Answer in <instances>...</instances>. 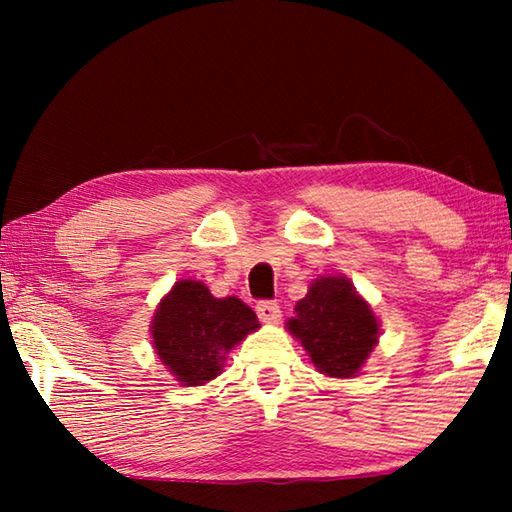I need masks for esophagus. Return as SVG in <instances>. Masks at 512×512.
I'll return each mask as SVG.
<instances>
[{
  "instance_id": "esophagus-1",
  "label": "esophagus",
  "mask_w": 512,
  "mask_h": 512,
  "mask_svg": "<svg viewBox=\"0 0 512 512\" xmlns=\"http://www.w3.org/2000/svg\"><path fill=\"white\" fill-rule=\"evenodd\" d=\"M255 311H257V316H259V320H262V323H277V320H280V314H282L280 305H277L275 300H259Z\"/></svg>"
}]
</instances>
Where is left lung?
Returning <instances> with one entry per match:
<instances>
[{
	"label": "left lung",
	"mask_w": 512,
	"mask_h": 512,
	"mask_svg": "<svg viewBox=\"0 0 512 512\" xmlns=\"http://www.w3.org/2000/svg\"><path fill=\"white\" fill-rule=\"evenodd\" d=\"M289 332L305 345L314 366L329 377H352L377 343L372 309L343 277H320L296 305Z\"/></svg>",
	"instance_id": "1"
}]
</instances>
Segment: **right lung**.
Masks as SVG:
<instances>
[{
	"label": "right lung",
	"mask_w": 512,
	"mask_h": 512,
	"mask_svg": "<svg viewBox=\"0 0 512 512\" xmlns=\"http://www.w3.org/2000/svg\"><path fill=\"white\" fill-rule=\"evenodd\" d=\"M255 311L239 298H214L201 282H178L153 318V345L178 381L198 386L221 372V363L246 334L255 332Z\"/></svg>",
	"instance_id": "add662e5"
}]
</instances>
